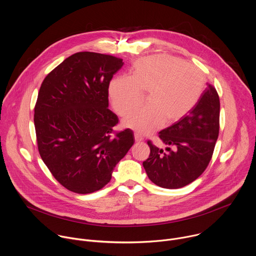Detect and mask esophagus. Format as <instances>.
I'll use <instances>...</instances> for the list:
<instances>
[{
  "mask_svg": "<svg viewBox=\"0 0 256 256\" xmlns=\"http://www.w3.org/2000/svg\"><path fill=\"white\" fill-rule=\"evenodd\" d=\"M144 138H142V136L140 134H138V132H136L134 134V140L136 142H142Z\"/></svg>",
  "mask_w": 256,
  "mask_h": 256,
  "instance_id": "obj_1",
  "label": "esophagus"
}]
</instances>
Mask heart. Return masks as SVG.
Returning a JSON list of instances; mask_svg holds the SVG:
<instances>
[{
  "label": "heart",
  "mask_w": 256,
  "mask_h": 256,
  "mask_svg": "<svg viewBox=\"0 0 256 256\" xmlns=\"http://www.w3.org/2000/svg\"><path fill=\"white\" fill-rule=\"evenodd\" d=\"M206 85L202 70L193 64L166 54L142 57L134 62L130 76L114 78L108 94L114 110L126 116L142 102L146 92V106L124 120V124L140 134H150L164 122L174 124L199 102Z\"/></svg>",
  "instance_id": "obj_1"
}]
</instances>
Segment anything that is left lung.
Instances as JSON below:
<instances>
[{
  "label": "left lung",
  "instance_id": "8db88e82",
  "mask_svg": "<svg viewBox=\"0 0 256 256\" xmlns=\"http://www.w3.org/2000/svg\"><path fill=\"white\" fill-rule=\"evenodd\" d=\"M220 100L208 84L199 102L185 118L158 132L166 152L150 140L148 158L142 162L148 179L166 189H178L200 177L208 166L219 134Z\"/></svg>",
  "mask_w": 256,
  "mask_h": 256
}]
</instances>
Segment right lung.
I'll return each mask as SVG.
<instances>
[{
  "label": "right lung",
  "instance_id": "obj_1",
  "mask_svg": "<svg viewBox=\"0 0 256 256\" xmlns=\"http://www.w3.org/2000/svg\"><path fill=\"white\" fill-rule=\"evenodd\" d=\"M122 59L78 52L43 80L34 108L39 154L67 190L90 194L112 179L116 164L134 142L130 128L114 132L118 118L108 110V86Z\"/></svg>",
  "mask_w": 256,
  "mask_h": 256
}]
</instances>
